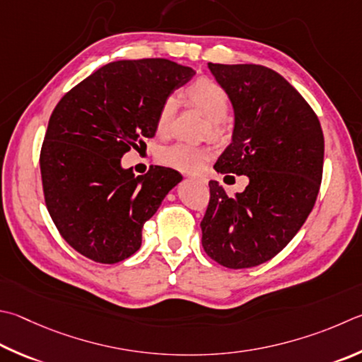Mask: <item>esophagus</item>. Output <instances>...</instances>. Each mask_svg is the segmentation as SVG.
Listing matches in <instances>:
<instances>
[{
  "label": "esophagus",
  "mask_w": 362,
  "mask_h": 362,
  "mask_svg": "<svg viewBox=\"0 0 362 362\" xmlns=\"http://www.w3.org/2000/svg\"><path fill=\"white\" fill-rule=\"evenodd\" d=\"M189 179H193V180L199 182V183H207V179H206V177H201V175H189Z\"/></svg>",
  "instance_id": "1"
}]
</instances>
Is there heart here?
<instances>
[{
  "mask_svg": "<svg viewBox=\"0 0 362 362\" xmlns=\"http://www.w3.org/2000/svg\"><path fill=\"white\" fill-rule=\"evenodd\" d=\"M185 96L192 106L202 110L209 118V133L212 136L221 134L225 118L231 109V100H229L226 90L212 78L199 77L188 85ZM177 106H179V101L174 95L168 96L163 101L158 115H156V133L160 136H168L173 129ZM210 155L212 152L207 147L177 142L169 147H164L158 153V158L166 166L183 170V173H196V170L202 169Z\"/></svg>",
  "mask_w": 362,
  "mask_h": 362,
  "instance_id": "1",
  "label": "heart"
}]
</instances>
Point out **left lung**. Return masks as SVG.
Instances as JSON below:
<instances>
[{"mask_svg":"<svg viewBox=\"0 0 362 362\" xmlns=\"http://www.w3.org/2000/svg\"><path fill=\"white\" fill-rule=\"evenodd\" d=\"M209 69L235 115L233 142L215 169L245 174L250 183L233 198L209 182L202 247L225 267H255L280 253L312 212L323 177V129L310 104L274 69L215 63Z\"/></svg>","mask_w":362,"mask_h":362,"instance_id":"obj_1","label":"left lung"}]
</instances>
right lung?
Listing matches in <instances>:
<instances>
[{"label": "right lung", "mask_w": 362, "mask_h": 362, "mask_svg": "<svg viewBox=\"0 0 362 362\" xmlns=\"http://www.w3.org/2000/svg\"><path fill=\"white\" fill-rule=\"evenodd\" d=\"M193 74L166 58L114 62L58 101L39 164L45 206L76 252L114 264L139 250L144 223L182 174L150 166L134 177L120 158L155 136L163 101Z\"/></svg>", "instance_id": "add662e5"}]
</instances>
